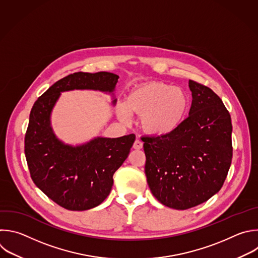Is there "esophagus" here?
I'll list each match as a JSON object with an SVG mask.
<instances>
[{
    "instance_id": "obj_1",
    "label": "esophagus",
    "mask_w": 258,
    "mask_h": 258,
    "mask_svg": "<svg viewBox=\"0 0 258 258\" xmlns=\"http://www.w3.org/2000/svg\"><path fill=\"white\" fill-rule=\"evenodd\" d=\"M134 149H136V150H140V149H142L143 148V142L141 141V140H139V139H137L136 141H135V143H134Z\"/></svg>"
}]
</instances>
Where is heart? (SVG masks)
Listing matches in <instances>:
<instances>
[{
	"mask_svg": "<svg viewBox=\"0 0 258 258\" xmlns=\"http://www.w3.org/2000/svg\"><path fill=\"white\" fill-rule=\"evenodd\" d=\"M186 93L165 83H149L133 90L119 108V116L126 119L130 113L144 114L143 125L153 135L173 133L184 119L188 108Z\"/></svg>",
	"mask_w": 258,
	"mask_h": 258,
	"instance_id": "heart-1",
	"label": "heart"
}]
</instances>
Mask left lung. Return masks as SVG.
I'll list each match as a JSON object with an SVG mask.
<instances>
[{
    "mask_svg": "<svg viewBox=\"0 0 258 258\" xmlns=\"http://www.w3.org/2000/svg\"><path fill=\"white\" fill-rule=\"evenodd\" d=\"M189 115L173 133L143 137L145 173L153 196L164 206L187 210L223 186L231 166L232 122L221 98L189 80Z\"/></svg>",
    "mask_w": 258,
    "mask_h": 258,
    "instance_id": "obj_1",
    "label": "left lung"
}]
</instances>
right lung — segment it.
Returning <instances> with one entry per match:
<instances>
[{
  "instance_id": "1",
  "label": "right lung",
  "mask_w": 258,
  "mask_h": 258,
  "mask_svg": "<svg viewBox=\"0 0 258 258\" xmlns=\"http://www.w3.org/2000/svg\"><path fill=\"white\" fill-rule=\"evenodd\" d=\"M118 78L108 72L71 74L55 82L31 109L24 147L30 176L44 195L67 210H90L108 197L113 174L127 158L136 136L98 137L76 147L66 145L52 132L51 110L61 92L76 89L111 93Z\"/></svg>"
}]
</instances>
